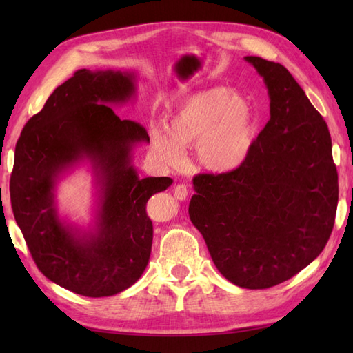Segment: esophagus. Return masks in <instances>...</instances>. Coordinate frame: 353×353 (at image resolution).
I'll list each match as a JSON object with an SVG mask.
<instances>
[{"mask_svg": "<svg viewBox=\"0 0 353 353\" xmlns=\"http://www.w3.org/2000/svg\"><path fill=\"white\" fill-rule=\"evenodd\" d=\"M174 197L177 199V200H181V201H183V200H186V197H188V186L186 185H177L176 188H174Z\"/></svg>", "mask_w": 353, "mask_h": 353, "instance_id": "34e87169", "label": "esophagus"}]
</instances>
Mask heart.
Returning a JSON list of instances; mask_svg holds the SVG:
<instances>
[{
  "instance_id": "obj_1",
  "label": "heart",
  "mask_w": 353,
  "mask_h": 353,
  "mask_svg": "<svg viewBox=\"0 0 353 353\" xmlns=\"http://www.w3.org/2000/svg\"><path fill=\"white\" fill-rule=\"evenodd\" d=\"M254 137V110L245 95L228 88H211L185 99L167 121V129L153 134L159 159L176 167L183 161V147L194 145L201 168L230 172L247 161Z\"/></svg>"
}]
</instances>
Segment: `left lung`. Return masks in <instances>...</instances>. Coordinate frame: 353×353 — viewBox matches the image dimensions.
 I'll list each match as a JSON object with an SVG mask.
<instances>
[{
    "instance_id": "left-lung-1",
    "label": "left lung",
    "mask_w": 353,
    "mask_h": 353,
    "mask_svg": "<svg viewBox=\"0 0 353 353\" xmlns=\"http://www.w3.org/2000/svg\"><path fill=\"white\" fill-rule=\"evenodd\" d=\"M262 77L270 121L241 167L194 177L190 219L215 267L241 288L288 281L325 249L339 205L327 125L281 63L245 56Z\"/></svg>"
}]
</instances>
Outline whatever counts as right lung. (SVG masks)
<instances>
[{
  "mask_svg": "<svg viewBox=\"0 0 353 353\" xmlns=\"http://www.w3.org/2000/svg\"><path fill=\"white\" fill-rule=\"evenodd\" d=\"M137 83L133 70L77 71L28 119L14 148V220L43 276L80 296H114L139 279L153 241L145 205L172 183L139 177L133 152L150 144L148 133L112 109L133 101ZM81 163L96 190L88 228L62 217L55 199L61 179Z\"/></svg>",
  "mask_w": 353,
  "mask_h": 353,
  "instance_id": "1",
  "label": "right lung"
}]
</instances>
